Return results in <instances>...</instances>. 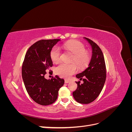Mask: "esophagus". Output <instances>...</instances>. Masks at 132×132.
Listing matches in <instances>:
<instances>
[{
	"mask_svg": "<svg viewBox=\"0 0 132 132\" xmlns=\"http://www.w3.org/2000/svg\"><path fill=\"white\" fill-rule=\"evenodd\" d=\"M70 80H65V81H64V82H65V84H67V83H69V82H70Z\"/></svg>",
	"mask_w": 132,
	"mask_h": 132,
	"instance_id": "34e87169",
	"label": "esophagus"
}]
</instances>
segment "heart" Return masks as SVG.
Wrapping results in <instances>:
<instances>
[{
    "instance_id": "1",
    "label": "heart",
    "mask_w": 132,
    "mask_h": 132,
    "mask_svg": "<svg viewBox=\"0 0 132 132\" xmlns=\"http://www.w3.org/2000/svg\"><path fill=\"white\" fill-rule=\"evenodd\" d=\"M60 48L71 52L74 54L72 61L75 62L80 68L82 69L88 64L90 61L89 54L85 51L86 48L83 44L77 41H68L60 46ZM61 51L58 46H54L50 52L51 59L53 63H58L61 58ZM75 63H60L55 68L58 75L64 78H69L71 75L77 73L78 67Z\"/></svg>"
}]
</instances>
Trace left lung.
Here are the masks:
<instances>
[{
    "mask_svg": "<svg viewBox=\"0 0 132 132\" xmlns=\"http://www.w3.org/2000/svg\"><path fill=\"white\" fill-rule=\"evenodd\" d=\"M90 44L93 55L89 67L76 75L80 81H76L78 84L77 90L73 93L74 99L78 102L88 104L96 98L103 89L106 78V68L104 56L100 48L90 39L85 37Z\"/></svg>",
    "mask_w": 132,
    "mask_h": 132,
    "instance_id": "8db88e82",
    "label": "left lung"
}]
</instances>
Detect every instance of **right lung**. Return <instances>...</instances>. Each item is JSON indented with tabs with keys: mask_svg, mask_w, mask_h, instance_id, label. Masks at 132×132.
I'll use <instances>...</instances> for the list:
<instances>
[{
	"mask_svg": "<svg viewBox=\"0 0 132 132\" xmlns=\"http://www.w3.org/2000/svg\"><path fill=\"white\" fill-rule=\"evenodd\" d=\"M59 41L42 39L35 43L27 50L22 63V77L27 93L35 102L42 106L55 101L58 91L64 83L57 75L51 80L45 78L46 71L53 65L51 51Z\"/></svg>",
	"mask_w": 132,
	"mask_h": 132,
	"instance_id": "right-lung-1",
	"label": "right lung"
}]
</instances>
